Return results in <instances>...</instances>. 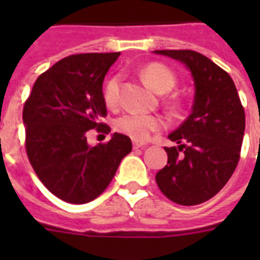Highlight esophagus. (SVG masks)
I'll use <instances>...</instances> for the list:
<instances>
[{
  "label": "esophagus",
  "mask_w": 260,
  "mask_h": 260,
  "mask_svg": "<svg viewBox=\"0 0 260 260\" xmlns=\"http://www.w3.org/2000/svg\"><path fill=\"white\" fill-rule=\"evenodd\" d=\"M139 147H145V143H141V142H134V149H139Z\"/></svg>",
  "instance_id": "34e87169"
}]
</instances>
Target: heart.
<instances>
[{
    "label": "heart",
    "instance_id": "b5f03b06",
    "mask_svg": "<svg viewBox=\"0 0 260 260\" xmlns=\"http://www.w3.org/2000/svg\"><path fill=\"white\" fill-rule=\"evenodd\" d=\"M141 75L147 85L157 93H167L174 87L177 82L174 74L166 65L158 62H152L143 67ZM103 99L108 108L117 107L119 99V76L114 75L106 82L103 89ZM164 126V119L157 115L138 113L122 114L114 121V129L136 142H145L150 138L153 132L161 131Z\"/></svg>",
    "mask_w": 260,
    "mask_h": 260
}]
</instances>
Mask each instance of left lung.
<instances>
[{"label": "left lung", "mask_w": 260, "mask_h": 260, "mask_svg": "<svg viewBox=\"0 0 260 260\" xmlns=\"http://www.w3.org/2000/svg\"><path fill=\"white\" fill-rule=\"evenodd\" d=\"M181 61L195 82L192 113L169 135V161L156 174L160 191L182 206L209 201L231 178L240 160L245 111L231 76L201 53L157 50Z\"/></svg>", "instance_id": "obj_1"}]
</instances>
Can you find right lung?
<instances>
[{
  "label": "right lung",
  "instance_id": "1",
  "mask_svg": "<svg viewBox=\"0 0 260 260\" xmlns=\"http://www.w3.org/2000/svg\"><path fill=\"white\" fill-rule=\"evenodd\" d=\"M119 53L74 54L43 72L23 106L26 153L44 186L59 199L82 205L106 191L132 142L114 134L87 145L86 132H110L103 80Z\"/></svg>",
  "mask_w": 260,
  "mask_h": 260
}]
</instances>
